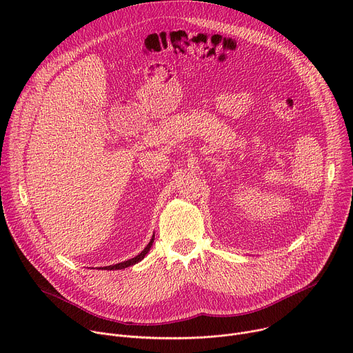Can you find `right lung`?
Here are the masks:
<instances>
[{
	"label": "right lung",
	"mask_w": 353,
	"mask_h": 353,
	"mask_svg": "<svg viewBox=\"0 0 353 353\" xmlns=\"http://www.w3.org/2000/svg\"><path fill=\"white\" fill-rule=\"evenodd\" d=\"M152 243H154V237L150 239V241L148 243V245L142 250V253H139L137 257H134V259H131V260H127V261H124V263H119V264H116V265H109V267H103L102 270H123V268H127V267H131V265H134V264H137V263H139L145 256H146V253L148 251L150 250V245H152Z\"/></svg>",
	"instance_id": "right-lung-1"
}]
</instances>
